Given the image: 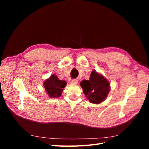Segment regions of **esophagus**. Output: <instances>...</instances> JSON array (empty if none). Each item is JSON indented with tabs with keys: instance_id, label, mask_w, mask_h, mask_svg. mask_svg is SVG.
Masks as SVG:
<instances>
[{
	"instance_id": "esophagus-1",
	"label": "esophagus",
	"mask_w": 149,
	"mask_h": 149,
	"mask_svg": "<svg viewBox=\"0 0 149 149\" xmlns=\"http://www.w3.org/2000/svg\"><path fill=\"white\" fill-rule=\"evenodd\" d=\"M71 83L72 84H77L78 83V80L77 79H72L71 81Z\"/></svg>"
}]
</instances>
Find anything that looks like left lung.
Instances as JSON below:
<instances>
[{
    "label": "left lung",
    "mask_w": 149,
    "mask_h": 149,
    "mask_svg": "<svg viewBox=\"0 0 149 149\" xmlns=\"http://www.w3.org/2000/svg\"><path fill=\"white\" fill-rule=\"evenodd\" d=\"M80 85L89 101L94 104L102 102L110 91L108 81L95 71L91 72L89 80H83Z\"/></svg>",
    "instance_id": "obj_1"
}]
</instances>
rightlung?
<instances>
[{
    "label": "right lung",
    "instance_id": "1",
    "mask_svg": "<svg viewBox=\"0 0 149 149\" xmlns=\"http://www.w3.org/2000/svg\"><path fill=\"white\" fill-rule=\"evenodd\" d=\"M66 84L65 81L58 79L56 75L53 74L44 82V88L49 97H59Z\"/></svg>",
    "mask_w": 149,
    "mask_h": 149
}]
</instances>
